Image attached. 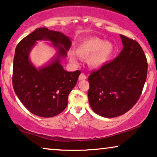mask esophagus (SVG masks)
I'll use <instances>...</instances> for the list:
<instances>
[{"label": "esophagus", "instance_id": "obj_1", "mask_svg": "<svg viewBox=\"0 0 157 157\" xmlns=\"http://www.w3.org/2000/svg\"><path fill=\"white\" fill-rule=\"evenodd\" d=\"M86 78V76L84 74H83V73H81V74H80V76H79V77H78V79L80 81L85 80Z\"/></svg>", "mask_w": 157, "mask_h": 157}]
</instances>
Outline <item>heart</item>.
Here are the masks:
<instances>
[{"mask_svg":"<svg viewBox=\"0 0 157 157\" xmlns=\"http://www.w3.org/2000/svg\"><path fill=\"white\" fill-rule=\"evenodd\" d=\"M114 50L113 44L98 37H91L83 40L76 48V53L81 58H87V63L91 68L103 66L109 60ZM70 58L76 60L74 52H70Z\"/></svg>","mask_w":157,"mask_h":157,"instance_id":"b5f03b06","label":"heart"}]
</instances>
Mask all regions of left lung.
I'll list each match as a JSON object with an SVG mask.
<instances>
[{
	"mask_svg": "<svg viewBox=\"0 0 157 157\" xmlns=\"http://www.w3.org/2000/svg\"><path fill=\"white\" fill-rule=\"evenodd\" d=\"M123 48L119 56L89 76V102L105 117L129 111L141 97L147 76V60L136 40L121 34Z\"/></svg>",
	"mask_w": 157,
	"mask_h": 157,
	"instance_id": "1",
	"label": "left lung"
}]
</instances>
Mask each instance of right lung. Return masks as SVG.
I'll return each instance as SVG.
<instances>
[{
    "label": "right lung",
    "mask_w": 157,
    "mask_h": 157,
    "mask_svg": "<svg viewBox=\"0 0 157 157\" xmlns=\"http://www.w3.org/2000/svg\"><path fill=\"white\" fill-rule=\"evenodd\" d=\"M52 42L58 52L51 62L37 69L30 62L31 48L38 40ZM71 46L68 36L45 27L37 28L19 42L13 58L12 83L16 94L34 115L54 117L68 105V95L76 86L80 71L68 72L60 64Z\"/></svg>",
    "instance_id": "obj_1"
}]
</instances>
